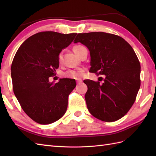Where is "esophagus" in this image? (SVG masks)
<instances>
[{
  "mask_svg": "<svg viewBox=\"0 0 156 156\" xmlns=\"http://www.w3.org/2000/svg\"><path fill=\"white\" fill-rule=\"evenodd\" d=\"M82 80H78L76 81V83H77V84H80V83H82Z\"/></svg>",
  "mask_w": 156,
  "mask_h": 156,
  "instance_id": "1",
  "label": "esophagus"
}]
</instances>
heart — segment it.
<instances>
[{"label": "heart", "mask_w": 156, "mask_h": 156, "mask_svg": "<svg viewBox=\"0 0 156 156\" xmlns=\"http://www.w3.org/2000/svg\"><path fill=\"white\" fill-rule=\"evenodd\" d=\"M84 47L80 45H75L73 48V51L75 54L78 55H80V51L82 49H83ZM62 60V52H60L58 55V61L59 62H61ZM82 73H83V69H68L66 71L64 75L65 77L68 78H72V79H79L82 77Z\"/></svg>", "instance_id": "heart-1"}]
</instances>
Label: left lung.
Here are the masks:
<instances>
[{
  "mask_svg": "<svg viewBox=\"0 0 156 156\" xmlns=\"http://www.w3.org/2000/svg\"><path fill=\"white\" fill-rule=\"evenodd\" d=\"M78 42L90 51L89 72L105 75L102 84L84 80L89 112L102 121L119 120L133 106L140 88L141 66L133 49L120 36L105 32L78 34L74 41Z\"/></svg>",
  "mask_w": 156,
  "mask_h": 156,
  "instance_id": "left-lung-1",
  "label": "left lung"
}]
</instances>
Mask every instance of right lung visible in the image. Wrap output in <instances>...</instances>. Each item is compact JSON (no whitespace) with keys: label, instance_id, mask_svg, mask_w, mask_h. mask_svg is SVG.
<instances>
[{"label":"right lung","instance_id":"1","mask_svg":"<svg viewBox=\"0 0 156 156\" xmlns=\"http://www.w3.org/2000/svg\"><path fill=\"white\" fill-rule=\"evenodd\" d=\"M76 34L37 33L23 43L13 58V92L23 110L37 123H52L67 110L68 96L76 86L75 80L62 78L54 84L49 78L59 68V54Z\"/></svg>","mask_w":156,"mask_h":156}]
</instances>
